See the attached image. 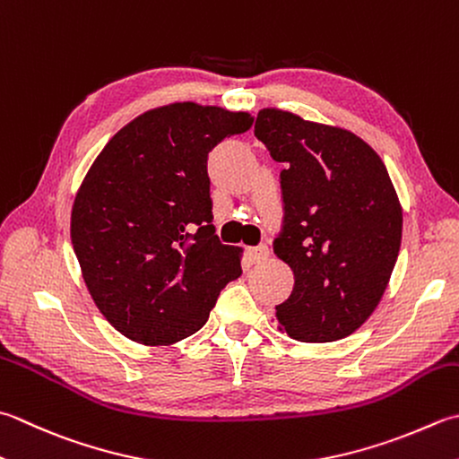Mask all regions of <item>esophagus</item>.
<instances>
[{
    "label": "esophagus",
    "mask_w": 459,
    "mask_h": 459,
    "mask_svg": "<svg viewBox=\"0 0 459 459\" xmlns=\"http://www.w3.org/2000/svg\"><path fill=\"white\" fill-rule=\"evenodd\" d=\"M268 255H271V250H268L266 245H258V247L248 248V256L253 263H263V260L268 258Z\"/></svg>",
    "instance_id": "esophagus-1"
}]
</instances>
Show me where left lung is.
Listing matches in <instances>:
<instances>
[{
	"label": "left lung",
	"mask_w": 459,
	"mask_h": 459,
	"mask_svg": "<svg viewBox=\"0 0 459 459\" xmlns=\"http://www.w3.org/2000/svg\"><path fill=\"white\" fill-rule=\"evenodd\" d=\"M255 134L282 163V229L274 255L294 273L278 328L300 342H334L378 307L402 242V206L388 170L358 134L258 111Z\"/></svg>",
	"instance_id": "left-lung-1"
}]
</instances>
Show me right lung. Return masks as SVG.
<instances>
[{"label": "right lung", "instance_id": "1", "mask_svg": "<svg viewBox=\"0 0 459 459\" xmlns=\"http://www.w3.org/2000/svg\"><path fill=\"white\" fill-rule=\"evenodd\" d=\"M253 117L170 103L139 115L99 152L75 195L71 242L97 308L133 342L167 346L209 320L242 274V248L214 235L209 152Z\"/></svg>", "mask_w": 459, "mask_h": 459}]
</instances>
